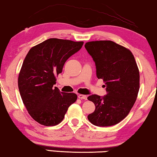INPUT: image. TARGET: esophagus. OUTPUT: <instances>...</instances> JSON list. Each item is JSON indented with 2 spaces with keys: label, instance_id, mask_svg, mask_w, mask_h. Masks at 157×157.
<instances>
[{
  "label": "esophagus",
  "instance_id": "1",
  "mask_svg": "<svg viewBox=\"0 0 157 157\" xmlns=\"http://www.w3.org/2000/svg\"><path fill=\"white\" fill-rule=\"evenodd\" d=\"M78 97L80 98V99H84V100L87 99V96L86 95H83V94H79Z\"/></svg>",
  "mask_w": 157,
  "mask_h": 157
}]
</instances>
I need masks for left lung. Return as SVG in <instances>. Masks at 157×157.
Here are the masks:
<instances>
[{
	"mask_svg": "<svg viewBox=\"0 0 157 157\" xmlns=\"http://www.w3.org/2000/svg\"><path fill=\"white\" fill-rule=\"evenodd\" d=\"M85 48L95 62L96 76L104 81L106 95L93 94L88 100L96 109L88 116L94 125L110 126L130 112L138 96L139 71L129 49L111 40L86 43Z\"/></svg>",
	"mask_w": 157,
	"mask_h": 157,
	"instance_id": "1",
	"label": "left lung"
}]
</instances>
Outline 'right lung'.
I'll return each instance as SVG.
<instances>
[{"instance_id": "add662e5", "label": "right lung", "mask_w": 157, "mask_h": 157, "mask_svg": "<svg viewBox=\"0 0 157 157\" xmlns=\"http://www.w3.org/2000/svg\"><path fill=\"white\" fill-rule=\"evenodd\" d=\"M83 44L49 38L27 53L18 75V89L28 112L40 124L52 126L61 123L68 107L76 101V94L61 92L53 85L66 60Z\"/></svg>"}]
</instances>
